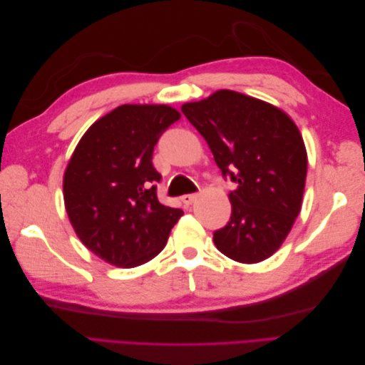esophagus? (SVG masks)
Returning a JSON list of instances; mask_svg holds the SVG:
<instances>
[{"instance_id":"esophagus-1","label":"esophagus","mask_w":365,"mask_h":365,"mask_svg":"<svg viewBox=\"0 0 365 365\" xmlns=\"http://www.w3.org/2000/svg\"><path fill=\"white\" fill-rule=\"evenodd\" d=\"M197 197V193H190V195H184L182 197H181V201L185 204V205H190L195 200Z\"/></svg>"}]
</instances>
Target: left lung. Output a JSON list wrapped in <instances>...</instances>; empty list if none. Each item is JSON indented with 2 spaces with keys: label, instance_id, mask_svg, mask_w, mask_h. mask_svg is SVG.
Returning a JSON list of instances; mask_svg holds the SVG:
<instances>
[{
  "label": "left lung",
  "instance_id": "8db88e82",
  "mask_svg": "<svg viewBox=\"0 0 365 365\" xmlns=\"http://www.w3.org/2000/svg\"><path fill=\"white\" fill-rule=\"evenodd\" d=\"M181 111L205 138L224 178L237 185L215 245L240 263L268 259L302 208L307 157L300 130L279 108L230 90L184 103Z\"/></svg>",
  "mask_w": 365,
  "mask_h": 365
}]
</instances>
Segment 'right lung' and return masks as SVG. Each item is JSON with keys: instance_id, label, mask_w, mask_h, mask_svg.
<instances>
[{"instance_id": "obj_1", "label": "right lung", "mask_w": 365, "mask_h": 365, "mask_svg": "<svg viewBox=\"0 0 365 365\" xmlns=\"http://www.w3.org/2000/svg\"><path fill=\"white\" fill-rule=\"evenodd\" d=\"M168 105H121L85 132L63 175V201L82 244L134 268L161 252L182 210L157 197L152 164L163 132L180 120Z\"/></svg>"}]
</instances>
